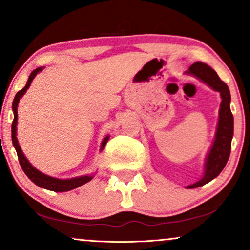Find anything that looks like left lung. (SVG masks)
<instances>
[{
  "instance_id": "obj_1",
  "label": "left lung",
  "mask_w": 250,
  "mask_h": 250,
  "mask_svg": "<svg viewBox=\"0 0 250 250\" xmlns=\"http://www.w3.org/2000/svg\"><path fill=\"white\" fill-rule=\"evenodd\" d=\"M188 75H193L205 82L215 91H219L221 99L219 123H217L215 140L210 150L207 155L205 165V174L201 180L195 182L194 185L187 186L188 189L201 187L206 183L210 182L223 170L227 161L229 159L231 149V139L234 135V117L230 111V93L228 85L221 81L216 71L211 69L208 64L202 62H195L186 71Z\"/></svg>"
}]
</instances>
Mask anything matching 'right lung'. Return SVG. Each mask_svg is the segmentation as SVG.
<instances>
[{
  "mask_svg": "<svg viewBox=\"0 0 250 250\" xmlns=\"http://www.w3.org/2000/svg\"><path fill=\"white\" fill-rule=\"evenodd\" d=\"M43 69L42 67L37 68L30 74L29 79H28L27 84L24 85L23 89H21L20 91H17V94L15 95V99L13 101V111H14V121L11 123V140H13V146L14 148L16 149V153H17V157H19V161L20 165H21V168L23 169L24 174L27 175L29 179L35 183L36 186L39 187L48 189V190H53V191H68L71 190V189H75L80 186L84 185L93 179L91 175H83V176H79V177H74V179H67V180H62V179H55V177H51L48 176V175L41 173L35 167L30 165V162L28 161L27 157L24 156L23 153H22V149L20 147L19 141H17V137H16V125H17V105H19V101L22 96L24 95L27 89L30 87L31 81L34 80V77L36 76L37 73H40ZM109 140V136H105L104 140L102 141L101 145V150L104 148V146L107 145Z\"/></svg>",
  "mask_w": 250,
  "mask_h": 250,
  "instance_id": "right-lung-1",
  "label": "right lung"
}]
</instances>
